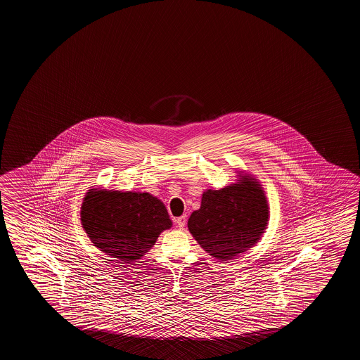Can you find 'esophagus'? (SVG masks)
<instances>
[{
    "instance_id": "obj_1",
    "label": "esophagus",
    "mask_w": 360,
    "mask_h": 360,
    "mask_svg": "<svg viewBox=\"0 0 360 360\" xmlns=\"http://www.w3.org/2000/svg\"><path fill=\"white\" fill-rule=\"evenodd\" d=\"M186 221H187L186 216H181V217H178L177 219H176V224H177L178 229H181V230H182L183 227L186 226Z\"/></svg>"
}]
</instances>
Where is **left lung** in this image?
<instances>
[{
  "mask_svg": "<svg viewBox=\"0 0 360 360\" xmlns=\"http://www.w3.org/2000/svg\"><path fill=\"white\" fill-rule=\"evenodd\" d=\"M267 221L264 189L256 178L243 174L224 188L203 192L200 210L189 217L188 230L205 251L226 261L255 246Z\"/></svg>",
  "mask_w": 360,
  "mask_h": 360,
  "instance_id": "obj_1",
  "label": "left lung"
}]
</instances>
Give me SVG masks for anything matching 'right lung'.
<instances>
[{"mask_svg":"<svg viewBox=\"0 0 360 360\" xmlns=\"http://www.w3.org/2000/svg\"><path fill=\"white\" fill-rule=\"evenodd\" d=\"M82 224L95 248L128 262L147 254L172 221L163 202L147 192L94 188L84 197Z\"/></svg>","mask_w":360,"mask_h":360,"instance_id":"obj_1","label":"right lung"}]
</instances>
